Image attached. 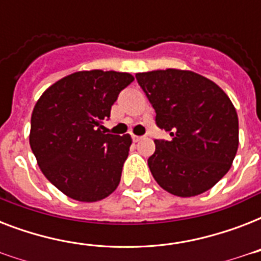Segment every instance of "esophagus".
<instances>
[{"label": "esophagus", "mask_w": 261, "mask_h": 261, "mask_svg": "<svg viewBox=\"0 0 261 261\" xmlns=\"http://www.w3.org/2000/svg\"><path fill=\"white\" fill-rule=\"evenodd\" d=\"M141 139H142V137H138V135H133V141H134V142H139Z\"/></svg>", "instance_id": "1"}]
</instances>
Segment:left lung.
<instances>
[{"label":"left lung","mask_w":261,"mask_h":261,"mask_svg":"<svg viewBox=\"0 0 261 261\" xmlns=\"http://www.w3.org/2000/svg\"><path fill=\"white\" fill-rule=\"evenodd\" d=\"M155 111V123L171 141L155 139L147 160L153 177L169 194H203L230 169L239 149V116L227 94L190 70L137 73Z\"/></svg>","instance_id":"1"}]
</instances>
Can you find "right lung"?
I'll use <instances>...</instances> for the list:
<instances>
[{
    "instance_id": "obj_1",
    "label": "right lung",
    "mask_w": 261,
    "mask_h": 261,
    "mask_svg": "<svg viewBox=\"0 0 261 261\" xmlns=\"http://www.w3.org/2000/svg\"><path fill=\"white\" fill-rule=\"evenodd\" d=\"M130 73L77 71L53 84L31 116L30 145L40 171L61 192L97 202L116 190L131 146L130 134H106L102 122Z\"/></svg>"
}]
</instances>
